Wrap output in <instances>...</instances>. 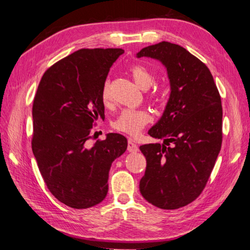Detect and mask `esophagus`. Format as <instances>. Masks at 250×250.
Listing matches in <instances>:
<instances>
[{"instance_id": "1", "label": "esophagus", "mask_w": 250, "mask_h": 250, "mask_svg": "<svg viewBox=\"0 0 250 250\" xmlns=\"http://www.w3.org/2000/svg\"><path fill=\"white\" fill-rule=\"evenodd\" d=\"M128 151L129 152H132V153H135V152L139 151V146L133 139L129 138L128 139Z\"/></svg>"}]
</instances>
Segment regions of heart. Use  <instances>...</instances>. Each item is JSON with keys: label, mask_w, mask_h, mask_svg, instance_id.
<instances>
[{"label": "heart", "mask_w": 250, "mask_h": 250, "mask_svg": "<svg viewBox=\"0 0 250 250\" xmlns=\"http://www.w3.org/2000/svg\"><path fill=\"white\" fill-rule=\"evenodd\" d=\"M131 75L138 87L141 89H147L154 82V76L145 66L134 65L131 68ZM101 99L104 104L109 103L110 90L109 83L105 82L101 89ZM151 115L145 109H124L113 122V128L121 132L131 135H137L151 121Z\"/></svg>", "instance_id": "b5f03b06"}]
</instances>
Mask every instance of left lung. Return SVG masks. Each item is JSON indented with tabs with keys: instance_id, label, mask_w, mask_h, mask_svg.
I'll return each mask as SVG.
<instances>
[{
	"instance_id": "8db88e82",
	"label": "left lung",
	"mask_w": 250,
	"mask_h": 250,
	"mask_svg": "<svg viewBox=\"0 0 250 250\" xmlns=\"http://www.w3.org/2000/svg\"><path fill=\"white\" fill-rule=\"evenodd\" d=\"M137 57L166 67L171 90L162 117L147 132L163 143L140 146L146 159L140 192L159 208L176 209L202 193L221 151V96L207 66L180 45L161 42Z\"/></svg>"
}]
</instances>
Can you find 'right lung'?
Listing matches in <instances>:
<instances>
[{
	"instance_id": "obj_1",
	"label": "right lung",
	"mask_w": 250,
	"mask_h": 250,
	"mask_svg": "<svg viewBox=\"0 0 250 250\" xmlns=\"http://www.w3.org/2000/svg\"><path fill=\"white\" fill-rule=\"evenodd\" d=\"M121 48L79 49L45 71L33 104L32 150L50 193L73 208L104 200L111 164L128 141L108 133L88 146L95 121L104 119L101 89Z\"/></svg>"
}]
</instances>
